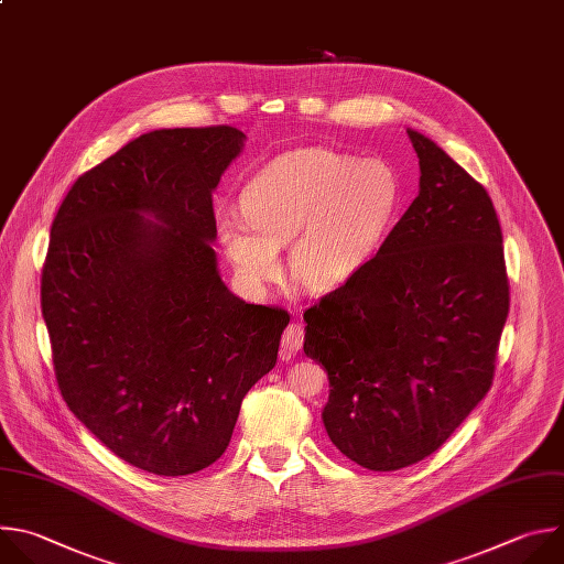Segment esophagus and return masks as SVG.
Returning a JSON list of instances; mask_svg holds the SVG:
<instances>
[{
  "label": "esophagus",
  "instance_id": "34e87169",
  "mask_svg": "<svg viewBox=\"0 0 564 564\" xmlns=\"http://www.w3.org/2000/svg\"><path fill=\"white\" fill-rule=\"evenodd\" d=\"M304 345V328L302 324H289L282 333V354L286 358L295 356Z\"/></svg>",
  "mask_w": 564,
  "mask_h": 564
}]
</instances>
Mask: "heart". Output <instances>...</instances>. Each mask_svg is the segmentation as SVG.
Listing matches in <instances>:
<instances>
[{"label":"heart","mask_w":564,"mask_h":564,"mask_svg":"<svg viewBox=\"0 0 564 564\" xmlns=\"http://www.w3.org/2000/svg\"><path fill=\"white\" fill-rule=\"evenodd\" d=\"M242 213L219 210L215 238L249 289L293 275L313 291L351 284L382 249L400 206V177L378 158L328 149L278 155L242 188Z\"/></svg>","instance_id":"b5f03b06"}]
</instances>
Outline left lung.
I'll use <instances>...</instances> for the list:
<instances>
[{
	"mask_svg": "<svg viewBox=\"0 0 564 564\" xmlns=\"http://www.w3.org/2000/svg\"><path fill=\"white\" fill-rule=\"evenodd\" d=\"M406 133L417 197L371 264L304 313V354L328 378V440L371 471L424 460L467 420L509 313L491 197L433 140Z\"/></svg>",
	"mask_w": 564,
	"mask_h": 564,
	"instance_id": "obj_1",
	"label": "left lung"
}]
</instances>
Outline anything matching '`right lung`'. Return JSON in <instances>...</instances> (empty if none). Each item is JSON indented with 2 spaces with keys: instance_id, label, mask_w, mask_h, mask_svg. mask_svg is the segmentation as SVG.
<instances>
[{
  "instance_id": "1",
  "label": "right lung",
  "mask_w": 564,
  "mask_h": 564,
  "mask_svg": "<svg viewBox=\"0 0 564 564\" xmlns=\"http://www.w3.org/2000/svg\"><path fill=\"white\" fill-rule=\"evenodd\" d=\"M245 142L234 127L149 131L84 173L51 227L42 315L59 391L104 446L155 476L227 452L289 324L231 293L213 251L210 195Z\"/></svg>"
}]
</instances>
